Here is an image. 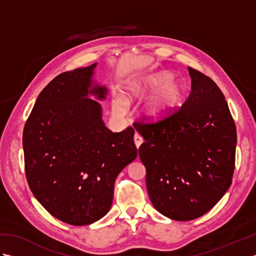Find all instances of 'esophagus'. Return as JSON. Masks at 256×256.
<instances>
[{
	"instance_id": "obj_1",
	"label": "esophagus",
	"mask_w": 256,
	"mask_h": 256,
	"mask_svg": "<svg viewBox=\"0 0 256 256\" xmlns=\"http://www.w3.org/2000/svg\"><path fill=\"white\" fill-rule=\"evenodd\" d=\"M134 143H135V146H136L138 148H140V144L143 143V138H140V135H138V133H135V135H134Z\"/></svg>"
}]
</instances>
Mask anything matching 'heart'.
<instances>
[{"instance_id":"1","label":"heart","mask_w":256,"mask_h":256,"mask_svg":"<svg viewBox=\"0 0 256 256\" xmlns=\"http://www.w3.org/2000/svg\"><path fill=\"white\" fill-rule=\"evenodd\" d=\"M126 96L130 101H140L153 96L143 106L142 116L148 121H160L172 116L182 106L184 86L168 72L140 74L128 81ZM126 108V99L118 96L114 100V110L124 113Z\"/></svg>"}]
</instances>
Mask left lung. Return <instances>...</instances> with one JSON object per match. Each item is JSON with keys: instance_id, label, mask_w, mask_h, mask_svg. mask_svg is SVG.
I'll list each match as a JSON object with an SVG mask.
<instances>
[{"instance_id": "8db88e82", "label": "left lung", "mask_w": 256, "mask_h": 256, "mask_svg": "<svg viewBox=\"0 0 256 256\" xmlns=\"http://www.w3.org/2000/svg\"><path fill=\"white\" fill-rule=\"evenodd\" d=\"M188 72L192 91L182 108L135 128L145 140L138 154L152 204L177 221L214 208L230 187L236 162V130L224 94L206 74Z\"/></svg>"}]
</instances>
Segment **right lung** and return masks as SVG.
Instances as JSON below:
<instances>
[{
	"label": "right lung",
	"mask_w": 256,
	"mask_h": 256,
	"mask_svg": "<svg viewBox=\"0 0 256 256\" xmlns=\"http://www.w3.org/2000/svg\"><path fill=\"white\" fill-rule=\"evenodd\" d=\"M96 62L60 74L42 90L23 132L25 172L40 204L58 220L86 226L111 208L114 182L138 156L134 130L110 131L94 82Z\"/></svg>",
	"instance_id": "add662e5"
}]
</instances>
